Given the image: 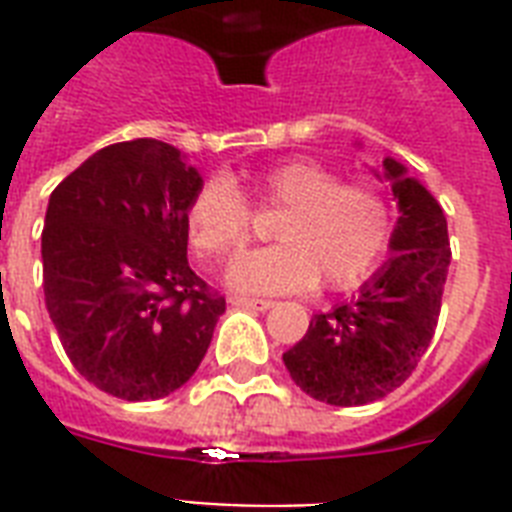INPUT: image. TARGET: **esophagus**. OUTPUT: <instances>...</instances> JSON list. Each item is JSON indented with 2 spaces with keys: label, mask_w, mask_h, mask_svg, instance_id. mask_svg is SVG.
<instances>
[{
  "label": "esophagus",
  "mask_w": 512,
  "mask_h": 512,
  "mask_svg": "<svg viewBox=\"0 0 512 512\" xmlns=\"http://www.w3.org/2000/svg\"><path fill=\"white\" fill-rule=\"evenodd\" d=\"M231 305L247 308V311H268V308H273L271 300H257V297H231Z\"/></svg>",
  "instance_id": "1"
}]
</instances>
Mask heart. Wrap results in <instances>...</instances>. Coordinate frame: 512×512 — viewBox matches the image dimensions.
<instances>
[{"mask_svg":"<svg viewBox=\"0 0 512 512\" xmlns=\"http://www.w3.org/2000/svg\"><path fill=\"white\" fill-rule=\"evenodd\" d=\"M265 207H281L273 228L276 247L239 257L228 287L241 295H289L324 281L348 289L364 281L388 252L393 217L388 201L369 185L342 183L340 175L308 159L276 164L257 175ZM252 212L244 193L225 177H209L188 204V233L201 255L231 257L249 241Z\"/></svg>","mask_w":512,"mask_h":512,"instance_id":"1","label":"heart"}]
</instances>
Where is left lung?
I'll list each match as a JSON object with an SVG mask.
<instances>
[{
  "label": "left lung",
  "mask_w": 512,
  "mask_h": 512,
  "mask_svg": "<svg viewBox=\"0 0 512 512\" xmlns=\"http://www.w3.org/2000/svg\"><path fill=\"white\" fill-rule=\"evenodd\" d=\"M372 172L398 207L390 257L350 300L316 313L303 340L284 353L300 390L332 406L380 401L414 372L436 332L452 260L446 215L433 193L393 156Z\"/></svg>",
  "instance_id": "left-lung-1"
}]
</instances>
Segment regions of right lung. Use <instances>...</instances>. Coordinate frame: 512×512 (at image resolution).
Returning <instances> with one entry per match:
<instances>
[{
  "label": "right lung",
  "mask_w": 512,
  "mask_h": 512,
  "mask_svg": "<svg viewBox=\"0 0 512 512\" xmlns=\"http://www.w3.org/2000/svg\"><path fill=\"white\" fill-rule=\"evenodd\" d=\"M201 185L183 151L138 138L100 148L52 191L44 303L76 372L111 396L183 388L225 313L188 265V204Z\"/></svg>",
  "instance_id": "obj_1"
}]
</instances>
